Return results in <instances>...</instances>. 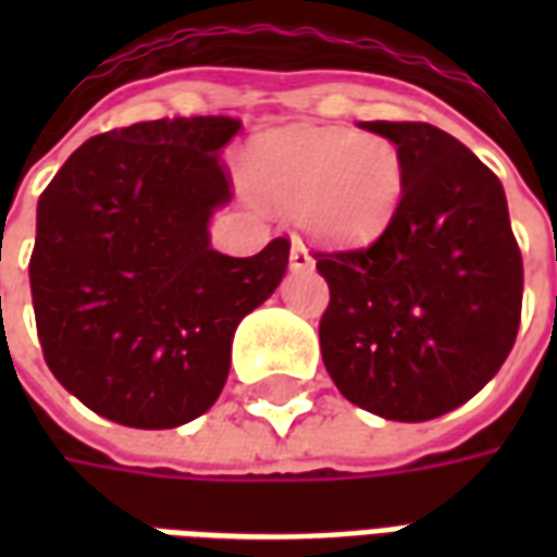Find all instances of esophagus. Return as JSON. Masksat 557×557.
Returning a JSON list of instances; mask_svg holds the SVG:
<instances>
[{"label":"esophagus","mask_w":557,"mask_h":557,"mask_svg":"<svg viewBox=\"0 0 557 557\" xmlns=\"http://www.w3.org/2000/svg\"><path fill=\"white\" fill-rule=\"evenodd\" d=\"M315 259L310 256V250L304 247V244H292V253H289V268L292 271H313Z\"/></svg>","instance_id":"1"}]
</instances>
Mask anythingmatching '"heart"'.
<instances>
[{
	"instance_id": "1",
	"label": "heart",
	"mask_w": 557,
	"mask_h": 557,
	"mask_svg": "<svg viewBox=\"0 0 557 557\" xmlns=\"http://www.w3.org/2000/svg\"><path fill=\"white\" fill-rule=\"evenodd\" d=\"M244 182L265 206L295 214L313 242L367 247L397 220L406 158L394 139L349 127H280L244 154Z\"/></svg>"
}]
</instances>
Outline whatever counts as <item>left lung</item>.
<instances>
[{"instance_id": "obj_1", "label": "left lung", "mask_w": 557, "mask_h": 557, "mask_svg": "<svg viewBox=\"0 0 557 557\" xmlns=\"http://www.w3.org/2000/svg\"><path fill=\"white\" fill-rule=\"evenodd\" d=\"M406 158V199L367 250L315 253L331 289L319 346L339 394L385 420L459 409L502 370L522 313V256L495 172L423 122H361Z\"/></svg>"}]
</instances>
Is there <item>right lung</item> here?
I'll return each mask as SVG.
<instances>
[{"label":"right lung","instance_id":"add662e5","mask_svg":"<svg viewBox=\"0 0 557 557\" xmlns=\"http://www.w3.org/2000/svg\"><path fill=\"white\" fill-rule=\"evenodd\" d=\"M232 115L154 119L91 137L38 199L29 262L44 358L67 394L134 430L206 414L232 337L289 265V242L223 256L208 223L230 206Z\"/></svg>","mask_w":557,"mask_h":557}]
</instances>
